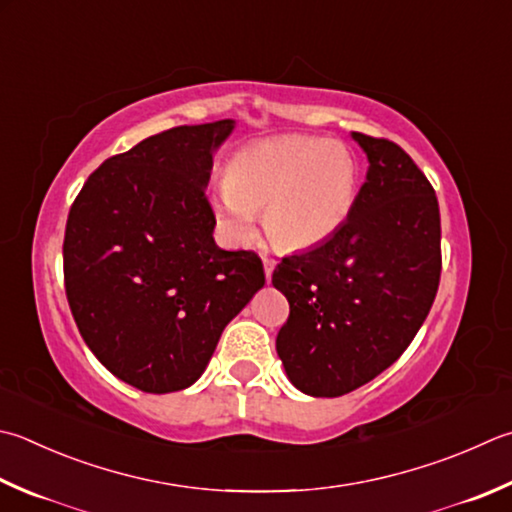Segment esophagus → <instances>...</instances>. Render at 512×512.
Returning <instances> with one entry per match:
<instances>
[{
	"label": "esophagus",
	"instance_id": "34e87169",
	"mask_svg": "<svg viewBox=\"0 0 512 512\" xmlns=\"http://www.w3.org/2000/svg\"><path fill=\"white\" fill-rule=\"evenodd\" d=\"M263 265H265V276H267V281H272V274H274V267H276V258H272V256H263Z\"/></svg>",
	"mask_w": 512,
	"mask_h": 512
}]
</instances>
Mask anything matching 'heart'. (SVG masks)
<instances>
[{
    "label": "heart",
    "mask_w": 512,
    "mask_h": 512,
    "mask_svg": "<svg viewBox=\"0 0 512 512\" xmlns=\"http://www.w3.org/2000/svg\"><path fill=\"white\" fill-rule=\"evenodd\" d=\"M356 194L359 165L343 144L287 136L240 149L214 191V209L236 243L252 240L265 209L274 243L310 249L339 231Z\"/></svg>",
    "instance_id": "1"
}]
</instances>
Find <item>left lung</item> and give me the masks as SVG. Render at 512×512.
I'll list each match as a JSON object with an SVG mask.
<instances>
[{"label":"left lung","instance_id":"left-lung-1","mask_svg":"<svg viewBox=\"0 0 512 512\" xmlns=\"http://www.w3.org/2000/svg\"><path fill=\"white\" fill-rule=\"evenodd\" d=\"M352 138L370 162L352 214L272 274L289 303L276 352L289 381L312 397H341L390 368L439 289L441 218L426 173L392 140Z\"/></svg>","mask_w":512,"mask_h":512}]
</instances>
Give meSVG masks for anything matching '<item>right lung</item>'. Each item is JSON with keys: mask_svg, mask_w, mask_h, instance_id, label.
I'll return each mask as SVG.
<instances>
[{"mask_svg": "<svg viewBox=\"0 0 512 512\" xmlns=\"http://www.w3.org/2000/svg\"><path fill=\"white\" fill-rule=\"evenodd\" d=\"M234 120L176 127L104 160L73 200L64 287L84 343L142 392L189 388L265 285L256 252L214 243L205 196Z\"/></svg>", "mask_w": 512, "mask_h": 512, "instance_id": "right-lung-1", "label": "right lung"}]
</instances>
